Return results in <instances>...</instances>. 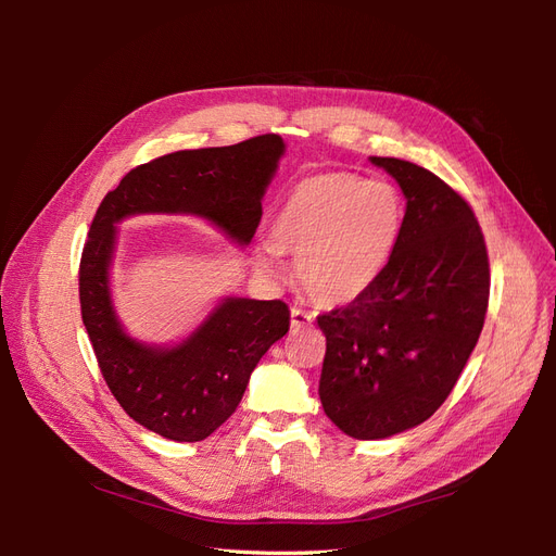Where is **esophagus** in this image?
<instances>
[{"instance_id":"obj_1","label":"esophagus","mask_w":556,"mask_h":556,"mask_svg":"<svg viewBox=\"0 0 556 556\" xmlns=\"http://www.w3.org/2000/svg\"><path fill=\"white\" fill-rule=\"evenodd\" d=\"M313 323V313L304 311V308H292V329H301V327H308Z\"/></svg>"}]
</instances>
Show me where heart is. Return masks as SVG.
<instances>
[{"mask_svg": "<svg viewBox=\"0 0 556 556\" xmlns=\"http://www.w3.org/2000/svg\"><path fill=\"white\" fill-rule=\"evenodd\" d=\"M403 225L394 185L329 172L301 180L274 217V237L262 239L257 260L278 271L282 252L294 257L304 290L341 306L374 288L390 264Z\"/></svg>", "mask_w": 556, "mask_h": 556, "instance_id": "1", "label": "heart"}]
</instances>
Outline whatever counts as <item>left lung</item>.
Listing matches in <instances>:
<instances>
[{
    "mask_svg": "<svg viewBox=\"0 0 556 556\" xmlns=\"http://www.w3.org/2000/svg\"><path fill=\"white\" fill-rule=\"evenodd\" d=\"M371 162L406 197L396 250L371 290L317 317L327 336L319 401L357 441L390 439L443 406L490 301V260L466 199L425 166Z\"/></svg>",
    "mask_w": 556,
    "mask_h": 556,
    "instance_id": "left-lung-1",
    "label": "left lung"
}]
</instances>
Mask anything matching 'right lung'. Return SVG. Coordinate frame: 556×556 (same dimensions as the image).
<instances>
[{
    "mask_svg": "<svg viewBox=\"0 0 556 556\" xmlns=\"http://www.w3.org/2000/svg\"><path fill=\"white\" fill-rule=\"evenodd\" d=\"M282 153L278 134L178 150L131 169L97 208L78 271L83 325L111 394L134 422L164 439L197 443L227 422L264 352L288 333L290 308L278 299L225 296L172 348L131 339L111 299L115 225L143 213L194 215L248 245Z\"/></svg>",
    "mask_w": 556,
    "mask_h": 556,
    "instance_id": "add662e5",
    "label": "right lung"
}]
</instances>
